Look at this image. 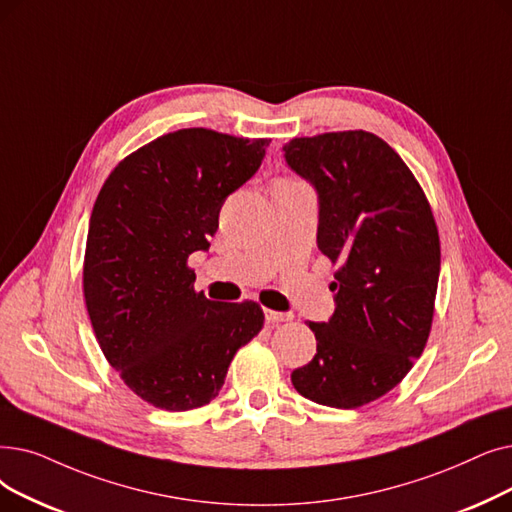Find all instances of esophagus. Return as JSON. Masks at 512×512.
Here are the masks:
<instances>
[{"mask_svg":"<svg viewBox=\"0 0 512 512\" xmlns=\"http://www.w3.org/2000/svg\"><path fill=\"white\" fill-rule=\"evenodd\" d=\"M265 320H268L270 324H280V322H288V320H293V314H284V311L265 309Z\"/></svg>","mask_w":512,"mask_h":512,"instance_id":"obj_1","label":"esophagus"}]
</instances>
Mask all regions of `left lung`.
<instances>
[{"mask_svg":"<svg viewBox=\"0 0 512 512\" xmlns=\"http://www.w3.org/2000/svg\"><path fill=\"white\" fill-rule=\"evenodd\" d=\"M282 150L318 192V249L339 265L335 314L309 322L316 355L291 381L316 404L360 408L425 351L441 265L435 217L408 165L370 131L293 138Z\"/></svg>","mask_w":512,"mask_h":512,"instance_id":"8db88e82","label":"left lung"}]
</instances>
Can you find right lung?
<instances>
[{"mask_svg": "<svg viewBox=\"0 0 512 512\" xmlns=\"http://www.w3.org/2000/svg\"><path fill=\"white\" fill-rule=\"evenodd\" d=\"M268 146V138L177 129L125 157L96 198L85 307L108 364L154 408L209 404L236 351L263 328L259 303L194 291L188 257L209 249L221 205L255 175Z\"/></svg>", "mask_w": 512, "mask_h": 512, "instance_id": "obj_1", "label": "right lung"}]
</instances>
